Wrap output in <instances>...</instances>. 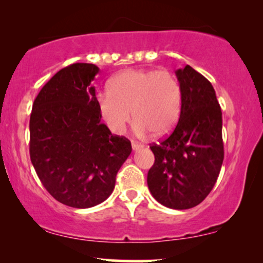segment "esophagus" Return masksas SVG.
Listing matches in <instances>:
<instances>
[{
    "label": "esophagus",
    "mask_w": 263,
    "mask_h": 263,
    "mask_svg": "<svg viewBox=\"0 0 263 263\" xmlns=\"http://www.w3.org/2000/svg\"><path fill=\"white\" fill-rule=\"evenodd\" d=\"M132 147H133V151H139V149L143 148V145H142V143H139V142H136V141H133V142H132Z\"/></svg>",
    "instance_id": "obj_1"
}]
</instances>
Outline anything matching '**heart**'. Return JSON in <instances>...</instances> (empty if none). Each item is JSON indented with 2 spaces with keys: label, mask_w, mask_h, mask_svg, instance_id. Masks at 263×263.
I'll list each match as a JSON object with an SVG mask.
<instances>
[{
  "label": "heart",
  "mask_w": 263,
  "mask_h": 263,
  "mask_svg": "<svg viewBox=\"0 0 263 263\" xmlns=\"http://www.w3.org/2000/svg\"><path fill=\"white\" fill-rule=\"evenodd\" d=\"M98 109L107 127L116 134L125 128L133 112L136 132H151L159 138L177 124L182 110V88L175 75L167 70L127 69L115 75L107 91L100 93Z\"/></svg>",
  "instance_id": "obj_1"
}]
</instances>
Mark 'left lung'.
I'll return each mask as SVG.
<instances>
[{"mask_svg": "<svg viewBox=\"0 0 263 263\" xmlns=\"http://www.w3.org/2000/svg\"><path fill=\"white\" fill-rule=\"evenodd\" d=\"M182 110L175 130L149 148L153 166L147 175L151 194L172 210H188L206 199L224 160L222 117L213 86L192 68L176 70Z\"/></svg>", "mask_w": 263, "mask_h": 263, "instance_id": "1", "label": "left lung"}]
</instances>
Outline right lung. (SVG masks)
<instances>
[{"mask_svg":"<svg viewBox=\"0 0 263 263\" xmlns=\"http://www.w3.org/2000/svg\"><path fill=\"white\" fill-rule=\"evenodd\" d=\"M98 73L91 63L57 71L34 99L30 118L32 165L52 197L74 208L104 202L132 153L130 141L100 122L92 86Z\"/></svg>","mask_w":263,"mask_h":263,"instance_id":"obj_1","label":"right lung"}]
</instances>
